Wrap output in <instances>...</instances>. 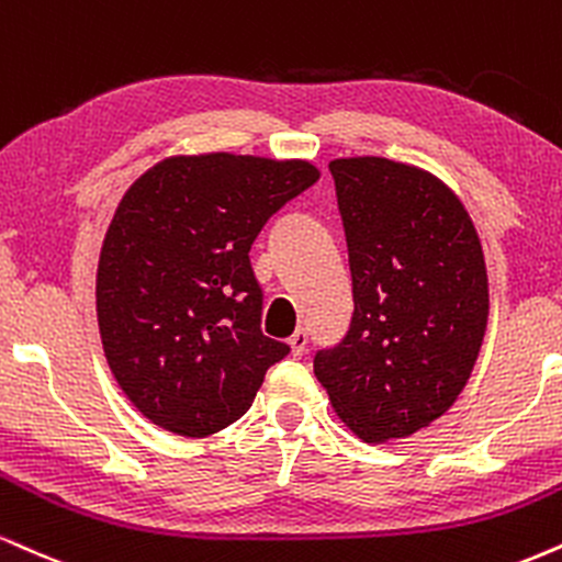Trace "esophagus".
<instances>
[{"instance_id":"34e87169","label":"esophagus","mask_w":562,"mask_h":562,"mask_svg":"<svg viewBox=\"0 0 562 562\" xmlns=\"http://www.w3.org/2000/svg\"><path fill=\"white\" fill-rule=\"evenodd\" d=\"M288 346H290V353H293V356L306 353V346H308L306 329H299V333H295V335H290L288 337Z\"/></svg>"}]
</instances>
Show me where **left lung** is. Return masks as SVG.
Wrapping results in <instances>:
<instances>
[{
	"instance_id": "8db88e82",
	"label": "left lung",
	"mask_w": 562,
	"mask_h": 562,
	"mask_svg": "<svg viewBox=\"0 0 562 562\" xmlns=\"http://www.w3.org/2000/svg\"><path fill=\"white\" fill-rule=\"evenodd\" d=\"M353 277V319L314 374L363 442L437 422L482 350L490 285L482 243L456 193L384 157L329 161Z\"/></svg>"
}]
</instances>
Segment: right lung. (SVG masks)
<instances>
[{
    "label": "right lung",
    "instance_id": "add662e5",
    "mask_svg": "<svg viewBox=\"0 0 562 562\" xmlns=\"http://www.w3.org/2000/svg\"><path fill=\"white\" fill-rule=\"evenodd\" d=\"M316 180L303 159L214 151L161 159L127 188L101 246L97 316L114 380L148 422L214 435L290 353L261 333L248 251Z\"/></svg>",
    "mask_w": 562,
    "mask_h": 562
}]
</instances>
